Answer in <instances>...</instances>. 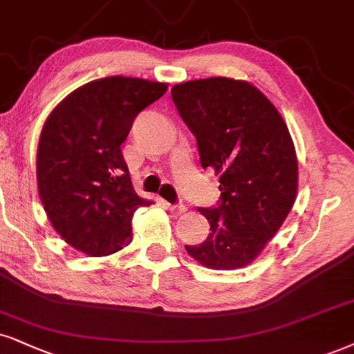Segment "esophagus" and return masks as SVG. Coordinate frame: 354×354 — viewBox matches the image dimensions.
<instances>
[{"mask_svg": "<svg viewBox=\"0 0 354 354\" xmlns=\"http://www.w3.org/2000/svg\"><path fill=\"white\" fill-rule=\"evenodd\" d=\"M167 208L172 213H176V215H180V213H184V212H187V207L184 203H167Z\"/></svg>", "mask_w": 354, "mask_h": 354, "instance_id": "1", "label": "esophagus"}]
</instances>
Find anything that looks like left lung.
<instances>
[{"instance_id":"1","label":"left lung","mask_w":354,"mask_h":354,"mask_svg":"<svg viewBox=\"0 0 354 354\" xmlns=\"http://www.w3.org/2000/svg\"><path fill=\"white\" fill-rule=\"evenodd\" d=\"M170 95L197 138L202 167L220 174V202L198 208L210 234L185 250L205 268H244L277 233L297 195V156L286 121L244 80H190Z\"/></svg>"}]
</instances>
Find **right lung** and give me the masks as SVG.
<instances>
[{"label":"right lung","mask_w":354,"mask_h":354,"mask_svg":"<svg viewBox=\"0 0 354 354\" xmlns=\"http://www.w3.org/2000/svg\"><path fill=\"white\" fill-rule=\"evenodd\" d=\"M167 84L131 77L93 80L65 97L44 123L37 189L57 233L88 256H108L133 239L131 220L152 202L134 192L121 144L134 118Z\"/></svg>","instance_id":"1"}]
</instances>
